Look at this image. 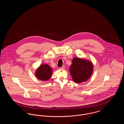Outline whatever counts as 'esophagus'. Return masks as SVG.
<instances>
[{
    "label": "esophagus",
    "instance_id": "1",
    "mask_svg": "<svg viewBox=\"0 0 124 124\" xmlns=\"http://www.w3.org/2000/svg\"><path fill=\"white\" fill-rule=\"evenodd\" d=\"M65 66H62L61 67H60V69H65Z\"/></svg>",
    "mask_w": 124,
    "mask_h": 124
}]
</instances>
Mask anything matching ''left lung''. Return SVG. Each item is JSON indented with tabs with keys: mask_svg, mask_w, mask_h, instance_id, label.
I'll return each mask as SVG.
<instances>
[{
	"mask_svg": "<svg viewBox=\"0 0 124 124\" xmlns=\"http://www.w3.org/2000/svg\"><path fill=\"white\" fill-rule=\"evenodd\" d=\"M93 70V65L89 60L79 58H74L72 60L70 72L76 83L85 82L91 76Z\"/></svg>",
	"mask_w": 124,
	"mask_h": 124,
	"instance_id": "1",
	"label": "left lung"
}]
</instances>
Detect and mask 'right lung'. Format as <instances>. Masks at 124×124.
Returning a JSON list of instances; mask_svg holds the SVG:
<instances>
[{
	"mask_svg": "<svg viewBox=\"0 0 124 124\" xmlns=\"http://www.w3.org/2000/svg\"><path fill=\"white\" fill-rule=\"evenodd\" d=\"M53 70L47 64L41 65L36 70V78L42 81H47L52 76Z\"/></svg>",
	"mask_w": 124,
	"mask_h": 124,
	"instance_id": "1",
	"label": "right lung"
}]
</instances>
